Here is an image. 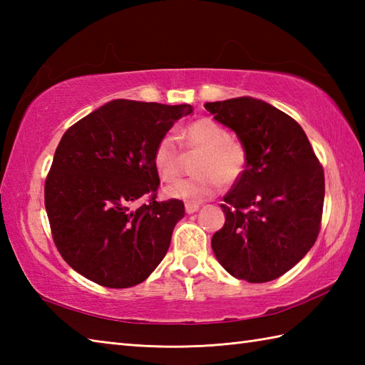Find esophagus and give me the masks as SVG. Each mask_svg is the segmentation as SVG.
Masks as SVG:
<instances>
[{"instance_id": "esophagus-1", "label": "esophagus", "mask_w": 365, "mask_h": 365, "mask_svg": "<svg viewBox=\"0 0 365 365\" xmlns=\"http://www.w3.org/2000/svg\"><path fill=\"white\" fill-rule=\"evenodd\" d=\"M199 210V205L197 204H187V205H185V212H187V213H196Z\"/></svg>"}]
</instances>
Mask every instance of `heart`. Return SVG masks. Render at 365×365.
I'll return each mask as SVG.
<instances>
[{
	"label": "heart",
	"instance_id": "b5f03b06",
	"mask_svg": "<svg viewBox=\"0 0 365 365\" xmlns=\"http://www.w3.org/2000/svg\"><path fill=\"white\" fill-rule=\"evenodd\" d=\"M183 145L188 153H199L195 165L199 175L170 183L165 188L168 197L202 202L220 191L221 183L232 187L246 173L250 155L245 144L210 118H200L185 128ZM153 165L165 182H173L182 173L183 155L174 136L165 135L155 145Z\"/></svg>",
	"mask_w": 365,
	"mask_h": 365
}]
</instances>
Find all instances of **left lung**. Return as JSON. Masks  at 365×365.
<instances>
[{"label":"left lung","mask_w":365,"mask_h":365,"mask_svg":"<svg viewBox=\"0 0 365 365\" xmlns=\"http://www.w3.org/2000/svg\"><path fill=\"white\" fill-rule=\"evenodd\" d=\"M250 155L245 175L224 196L226 222L212 238L232 276L268 282L314 246L322 227L324 173L299 123L252 97L205 103Z\"/></svg>","instance_id":"obj_1"}]
</instances>
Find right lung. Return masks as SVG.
<instances>
[{"label":"right lung","instance_id":"add662e5","mask_svg":"<svg viewBox=\"0 0 365 365\" xmlns=\"http://www.w3.org/2000/svg\"><path fill=\"white\" fill-rule=\"evenodd\" d=\"M191 105L113 100L68 128L45 180L53 242L76 273L110 289L149 277L185 216L182 200H157L153 150ZM147 195L150 202L139 207Z\"/></svg>","mask_w":365,"mask_h":365}]
</instances>
